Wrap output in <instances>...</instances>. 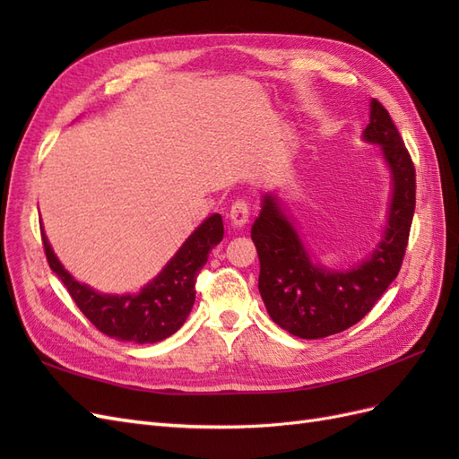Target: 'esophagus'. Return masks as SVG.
<instances>
[{
	"label": "esophagus",
	"mask_w": 459,
	"mask_h": 459,
	"mask_svg": "<svg viewBox=\"0 0 459 459\" xmlns=\"http://www.w3.org/2000/svg\"><path fill=\"white\" fill-rule=\"evenodd\" d=\"M230 220L235 228H243L248 221V203L245 199H238L230 208Z\"/></svg>",
	"instance_id": "esophagus-1"
}]
</instances>
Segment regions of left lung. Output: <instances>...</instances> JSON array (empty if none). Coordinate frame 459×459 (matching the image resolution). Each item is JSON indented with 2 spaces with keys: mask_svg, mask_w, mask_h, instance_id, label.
<instances>
[{
  "mask_svg": "<svg viewBox=\"0 0 459 459\" xmlns=\"http://www.w3.org/2000/svg\"><path fill=\"white\" fill-rule=\"evenodd\" d=\"M364 137L379 143L393 172L388 228L359 266L331 272L312 264L295 228L272 197H264L251 238L260 260L258 290L273 322L300 339H322L358 324L400 272L415 211V169L404 140L377 101H371Z\"/></svg>",
  "mask_w": 459,
  "mask_h": 459,
  "instance_id": "8db88e82",
  "label": "left lung"
}]
</instances>
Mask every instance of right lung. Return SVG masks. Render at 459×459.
<instances>
[{"label": "right lung", "mask_w": 459, "mask_h": 459, "mask_svg": "<svg viewBox=\"0 0 459 459\" xmlns=\"http://www.w3.org/2000/svg\"><path fill=\"white\" fill-rule=\"evenodd\" d=\"M221 238L224 221L220 214H212L191 233L169 266L142 289L140 295L110 297L78 283L53 255L41 228V243L49 268L61 277L80 312L105 335L137 344L159 342L184 325L195 302L197 275L208 260V253Z\"/></svg>", "instance_id": "obj_1"}]
</instances>
